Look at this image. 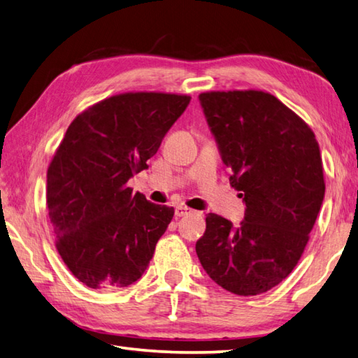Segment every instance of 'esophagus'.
<instances>
[{"instance_id": "1", "label": "esophagus", "mask_w": 358, "mask_h": 358, "mask_svg": "<svg viewBox=\"0 0 358 358\" xmlns=\"http://www.w3.org/2000/svg\"><path fill=\"white\" fill-rule=\"evenodd\" d=\"M191 209L189 208H186V206H178L177 209H175V217L177 218H180V217H185V215H187V214H191Z\"/></svg>"}]
</instances>
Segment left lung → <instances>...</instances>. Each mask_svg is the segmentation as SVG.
I'll use <instances>...</instances> for the list:
<instances>
[{
	"instance_id": "obj_1",
	"label": "left lung",
	"mask_w": 358,
	"mask_h": 358,
	"mask_svg": "<svg viewBox=\"0 0 358 358\" xmlns=\"http://www.w3.org/2000/svg\"><path fill=\"white\" fill-rule=\"evenodd\" d=\"M245 220L206 215L195 250L226 291L258 295L281 283L301 258L324 196L320 148L305 121L263 90L200 94Z\"/></svg>"
}]
</instances>
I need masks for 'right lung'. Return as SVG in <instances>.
Instances as JSON below:
<instances>
[{
	"label": "right lung",
	"instance_id": "1",
	"mask_svg": "<svg viewBox=\"0 0 358 358\" xmlns=\"http://www.w3.org/2000/svg\"><path fill=\"white\" fill-rule=\"evenodd\" d=\"M191 96L126 92L77 115L48 169L49 218L64 264L92 289L126 287L154 257L173 208L132 192Z\"/></svg>",
	"mask_w": 358,
	"mask_h": 358
}]
</instances>
